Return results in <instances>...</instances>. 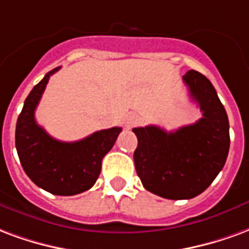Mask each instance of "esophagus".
<instances>
[{
  "label": "esophagus",
  "instance_id": "esophagus-1",
  "mask_svg": "<svg viewBox=\"0 0 249 249\" xmlns=\"http://www.w3.org/2000/svg\"><path fill=\"white\" fill-rule=\"evenodd\" d=\"M139 122H141V117L138 114H135V112H130L124 118V127H126L127 130H130L134 126H137Z\"/></svg>",
  "mask_w": 249,
  "mask_h": 249
}]
</instances>
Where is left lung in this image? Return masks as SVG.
I'll list each match as a JSON object with an SVG mask.
<instances>
[{
    "label": "left lung",
    "mask_w": 249,
    "mask_h": 249,
    "mask_svg": "<svg viewBox=\"0 0 249 249\" xmlns=\"http://www.w3.org/2000/svg\"><path fill=\"white\" fill-rule=\"evenodd\" d=\"M203 117L167 132L158 126L132 128L138 138L134 162L147 191L158 196L192 199L221 171L230 150V123L210 79L195 70L183 75Z\"/></svg>",
    "instance_id": "1"
}]
</instances>
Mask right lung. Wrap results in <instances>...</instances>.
Here are the masks:
<instances>
[{"mask_svg": "<svg viewBox=\"0 0 249 249\" xmlns=\"http://www.w3.org/2000/svg\"><path fill=\"white\" fill-rule=\"evenodd\" d=\"M49 71L25 99L16 126V148L23 171L45 191L70 196L90 190L101 174L102 159L121 134V127L101 130L77 142H61L36 122L34 112L49 78Z\"/></svg>", "mask_w": 249, "mask_h": 249, "instance_id": "add662e5", "label": "right lung"}]
</instances>
